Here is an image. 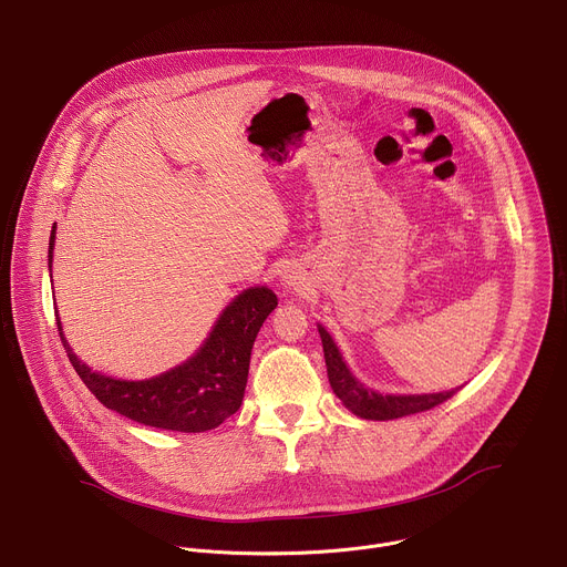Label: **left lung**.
I'll use <instances>...</instances> for the list:
<instances>
[{
  "label": "left lung",
  "mask_w": 567,
  "mask_h": 567,
  "mask_svg": "<svg viewBox=\"0 0 567 567\" xmlns=\"http://www.w3.org/2000/svg\"><path fill=\"white\" fill-rule=\"evenodd\" d=\"M320 341H322V352H326V365H328V379L334 390V394L346 403V409H350L357 417L363 420H396V417H409L415 413L431 411L446 399H451L460 388L449 390V392H433V394H379L370 388H363L348 365L341 359V352L337 350L332 337L326 332V328L318 326Z\"/></svg>",
  "instance_id": "left-lung-1"
}]
</instances>
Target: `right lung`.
<instances>
[{"mask_svg": "<svg viewBox=\"0 0 567 567\" xmlns=\"http://www.w3.org/2000/svg\"><path fill=\"white\" fill-rule=\"evenodd\" d=\"M53 239L55 226L49 237V271ZM276 305L278 298L267 287L241 291L224 309L195 357L145 381H121L94 372L83 361H78L66 346L60 318H55V326L73 370L103 406L145 426L204 433L217 429L241 406L254 341Z\"/></svg>", "mask_w": 567, "mask_h": 567, "instance_id": "obj_1", "label": "right lung"}]
</instances>
